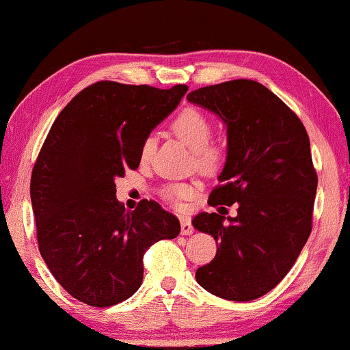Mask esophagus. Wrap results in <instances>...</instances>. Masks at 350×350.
<instances>
[{"label": "esophagus", "instance_id": "obj_1", "mask_svg": "<svg viewBox=\"0 0 350 350\" xmlns=\"http://www.w3.org/2000/svg\"><path fill=\"white\" fill-rule=\"evenodd\" d=\"M180 225H181V234H191L194 231V226L191 224L189 217H180Z\"/></svg>", "mask_w": 350, "mask_h": 350}]
</instances>
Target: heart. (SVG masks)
Here are the masks:
<instances>
[{
	"instance_id": "heart-1",
	"label": "heart",
	"mask_w": 350,
	"mask_h": 350,
	"mask_svg": "<svg viewBox=\"0 0 350 350\" xmlns=\"http://www.w3.org/2000/svg\"><path fill=\"white\" fill-rule=\"evenodd\" d=\"M170 126L181 142L193 149L196 164L202 170L215 172L220 169V165L224 164L225 151L219 143L211 142L214 126H212V120L208 119L206 112H202L198 107H185L175 116ZM154 148H156V139L152 135H149L139 146L142 162H148L151 159ZM193 193L194 185L191 183H169L162 188V196L174 206H181L193 196Z\"/></svg>"
}]
</instances>
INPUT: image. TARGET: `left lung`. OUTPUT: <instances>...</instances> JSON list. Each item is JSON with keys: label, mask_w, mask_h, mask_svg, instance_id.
I'll use <instances>...</instances> for the list:
<instances>
[{"label": "left lung", "mask_w": 350, "mask_h": 350, "mask_svg": "<svg viewBox=\"0 0 350 350\" xmlns=\"http://www.w3.org/2000/svg\"><path fill=\"white\" fill-rule=\"evenodd\" d=\"M186 98L226 124V162L208 206L238 202V215L228 221L217 212L194 217V228L219 241L196 280L219 297L254 301L284 278L310 236L319 178L307 130L296 112L254 80L202 86Z\"/></svg>", "instance_id": "1"}]
</instances>
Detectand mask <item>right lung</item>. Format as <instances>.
<instances>
[{
	"label": "right lung",
	"instance_id": "add662e5",
	"mask_svg": "<svg viewBox=\"0 0 350 350\" xmlns=\"http://www.w3.org/2000/svg\"><path fill=\"white\" fill-rule=\"evenodd\" d=\"M186 92L96 81L51 125L30 180L36 239L49 271L80 302L109 307L133 296L144 252L178 236V219L156 201L125 212L116 178L138 169L143 139Z\"/></svg>",
	"mask_w": 350,
	"mask_h": 350
}]
</instances>
